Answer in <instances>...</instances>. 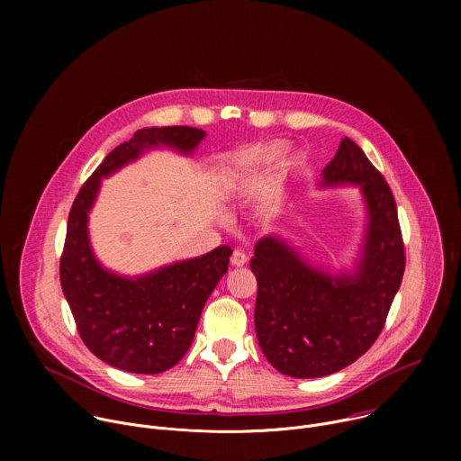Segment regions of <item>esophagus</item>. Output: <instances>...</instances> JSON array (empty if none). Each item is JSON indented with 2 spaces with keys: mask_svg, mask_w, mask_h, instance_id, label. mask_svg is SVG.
Returning <instances> with one entry per match:
<instances>
[{
  "mask_svg": "<svg viewBox=\"0 0 461 461\" xmlns=\"http://www.w3.org/2000/svg\"><path fill=\"white\" fill-rule=\"evenodd\" d=\"M246 262H248V257H246V253L242 249H235L231 253V265L233 267H244Z\"/></svg>",
  "mask_w": 461,
  "mask_h": 461,
  "instance_id": "obj_1",
  "label": "esophagus"
}]
</instances>
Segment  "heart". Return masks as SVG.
<instances>
[{"label": "heart", "instance_id": "1", "mask_svg": "<svg viewBox=\"0 0 461 461\" xmlns=\"http://www.w3.org/2000/svg\"><path fill=\"white\" fill-rule=\"evenodd\" d=\"M281 153V148L277 146V148H272V149H268L267 151V157H277Z\"/></svg>", "mask_w": 461, "mask_h": 461}]
</instances>
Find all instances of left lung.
<instances>
[{"label": "left lung", "instance_id": "1", "mask_svg": "<svg viewBox=\"0 0 461 461\" xmlns=\"http://www.w3.org/2000/svg\"><path fill=\"white\" fill-rule=\"evenodd\" d=\"M321 178L322 187L352 184L363 193L368 224L356 270H319L276 235L262 237L249 260L257 341L292 377H322L359 359L381 334L405 272L396 201L363 149L345 137Z\"/></svg>", "mask_w": 461, "mask_h": 461}]
</instances>
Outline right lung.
<instances>
[{"label": "right lung", "instance_id": "obj_1", "mask_svg": "<svg viewBox=\"0 0 461 461\" xmlns=\"http://www.w3.org/2000/svg\"><path fill=\"white\" fill-rule=\"evenodd\" d=\"M204 137L203 129L187 125L139 129L104 158L73 203L59 258L61 290L86 347L114 368L160 374L184 357L208 297L228 272L231 248L133 279L113 274L95 257L87 231L100 182L153 148L189 155Z\"/></svg>", "mask_w": 461, "mask_h": 461}]
</instances>
